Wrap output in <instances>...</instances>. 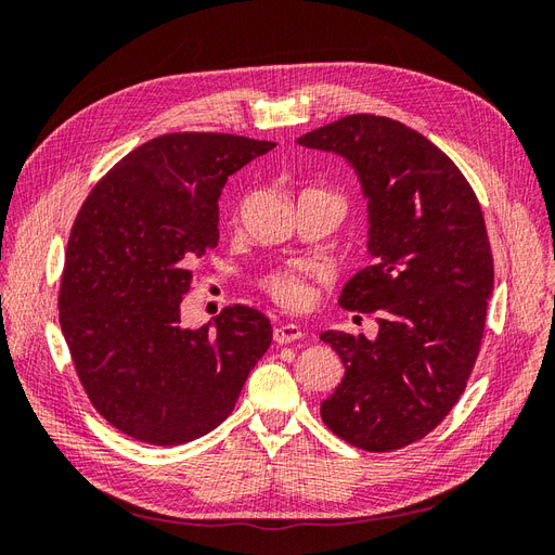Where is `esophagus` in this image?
Returning a JSON list of instances; mask_svg holds the SVG:
<instances>
[{
	"instance_id": "obj_1",
	"label": "esophagus",
	"mask_w": 555,
	"mask_h": 555,
	"mask_svg": "<svg viewBox=\"0 0 555 555\" xmlns=\"http://www.w3.org/2000/svg\"><path fill=\"white\" fill-rule=\"evenodd\" d=\"M300 335H304V331H300V326H296V324H282V326H278V328L273 331V340H275L278 345H289V343L298 340Z\"/></svg>"
}]
</instances>
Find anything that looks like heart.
Segmentation results:
<instances>
[{"mask_svg":"<svg viewBox=\"0 0 555 555\" xmlns=\"http://www.w3.org/2000/svg\"><path fill=\"white\" fill-rule=\"evenodd\" d=\"M266 287L280 306L289 308V310H300L310 304V287L300 275L278 273L266 282Z\"/></svg>","mask_w":555,"mask_h":555,"instance_id":"heart-1","label":"heart"}]
</instances>
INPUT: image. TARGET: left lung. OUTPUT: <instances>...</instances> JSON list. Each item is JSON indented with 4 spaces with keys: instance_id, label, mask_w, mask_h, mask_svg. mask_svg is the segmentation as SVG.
Here are the masks:
<instances>
[{
    "instance_id": "8db88e82",
    "label": "left lung",
    "mask_w": 555,
    "mask_h": 555,
    "mask_svg": "<svg viewBox=\"0 0 555 555\" xmlns=\"http://www.w3.org/2000/svg\"><path fill=\"white\" fill-rule=\"evenodd\" d=\"M296 143L354 169L375 259L340 294L343 308L375 314V338L319 335L345 365L322 418L365 451L408 447L456 405L479 354L493 296L479 201L438 145L389 117L347 115Z\"/></svg>"
}]
</instances>
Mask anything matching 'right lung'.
Wrapping results in <instances>:
<instances>
[{
  "label": "right lung",
  "instance_id": "obj_1",
  "mask_svg": "<svg viewBox=\"0 0 555 555\" xmlns=\"http://www.w3.org/2000/svg\"><path fill=\"white\" fill-rule=\"evenodd\" d=\"M233 133H166L131 150L82 204L60 289V326L94 410L129 438L173 447L231 414L273 338L247 306L180 324L192 263L220 241L229 176L273 150Z\"/></svg>",
  "mask_w": 555,
  "mask_h": 555
}]
</instances>
